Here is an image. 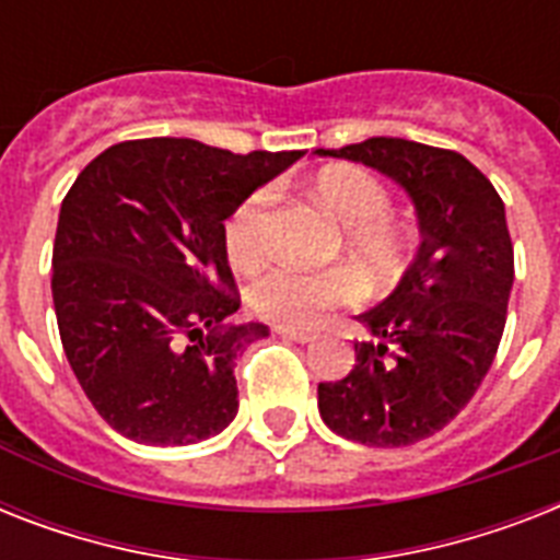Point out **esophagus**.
Wrapping results in <instances>:
<instances>
[{"instance_id": "34e87169", "label": "esophagus", "mask_w": 560, "mask_h": 560, "mask_svg": "<svg viewBox=\"0 0 560 560\" xmlns=\"http://www.w3.org/2000/svg\"><path fill=\"white\" fill-rule=\"evenodd\" d=\"M276 334L284 337V340H293V342H314V334L311 331H299V328H284V325H276Z\"/></svg>"}]
</instances>
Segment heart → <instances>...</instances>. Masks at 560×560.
I'll return each mask as SVG.
<instances>
[{"label":"heart","instance_id":"heart-1","mask_svg":"<svg viewBox=\"0 0 560 560\" xmlns=\"http://www.w3.org/2000/svg\"><path fill=\"white\" fill-rule=\"evenodd\" d=\"M314 197L340 220L346 246L354 258L374 272H395L407 255V232L389 218L386 188L360 168H325L314 179ZM272 191L249 194L223 226L229 261L249 267L261 258L264 223ZM360 299L358 276L346 267L305 272L296 267H267L249 281L246 305L255 316L284 328H311L328 311L351 305Z\"/></svg>","mask_w":560,"mask_h":560}]
</instances>
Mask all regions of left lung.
I'll use <instances>...</instances> for the list:
<instances>
[{
  "mask_svg": "<svg viewBox=\"0 0 560 560\" xmlns=\"http://www.w3.org/2000/svg\"><path fill=\"white\" fill-rule=\"evenodd\" d=\"M319 156L360 162L416 206L418 244L389 296L358 316L354 369L319 383V416L369 447H407L439 433L494 363L514 284L505 206L462 153L374 136Z\"/></svg>",
  "mask_w": 560,
  "mask_h": 560,
  "instance_id": "obj_1",
  "label": "left lung"
}]
</instances>
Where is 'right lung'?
<instances>
[{"mask_svg": "<svg viewBox=\"0 0 560 560\" xmlns=\"http://www.w3.org/2000/svg\"><path fill=\"white\" fill-rule=\"evenodd\" d=\"M296 160L162 136L113 144L78 174L51 296L66 360L116 433L179 447L232 424L235 360L270 328L226 325L241 302L223 220Z\"/></svg>", "mask_w": 560, "mask_h": 560, "instance_id": "right-lung-1", "label": "right lung"}]
</instances>
